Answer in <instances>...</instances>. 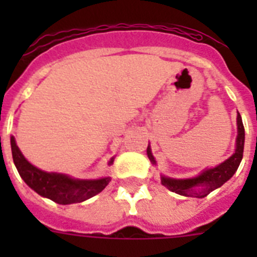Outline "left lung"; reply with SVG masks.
Wrapping results in <instances>:
<instances>
[{
    "instance_id": "left-lung-1",
    "label": "left lung",
    "mask_w": 257,
    "mask_h": 257,
    "mask_svg": "<svg viewBox=\"0 0 257 257\" xmlns=\"http://www.w3.org/2000/svg\"><path fill=\"white\" fill-rule=\"evenodd\" d=\"M237 142H235L234 153L229 157L228 160L220 163L216 167L212 169H206L192 179H172L161 176V183L171 192L178 193L180 196L185 197H196V198H203L207 194H210L212 190L220 188L224 183L235 174L238 166H239L242 157H243V147H244V127L240 114L237 115ZM147 154L152 163L156 165L153 154H152L151 147L148 145Z\"/></svg>"
}]
</instances>
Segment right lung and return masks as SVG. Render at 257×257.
Returning a JSON list of instances; mask_svg holds the SVG:
<instances>
[{
    "label": "right lung",
    "mask_w": 257,
    "mask_h": 257,
    "mask_svg": "<svg viewBox=\"0 0 257 257\" xmlns=\"http://www.w3.org/2000/svg\"><path fill=\"white\" fill-rule=\"evenodd\" d=\"M10 143L14 163L17 166L18 172L23 180L40 196L51 199L59 205L79 203L91 198L99 194L110 181V178L79 180L64 174L42 171L26 160V157L23 156L20 149L18 148L14 136H11ZM113 161L114 158L109 161L108 165H112Z\"/></svg>",
    "instance_id": "1"
}]
</instances>
